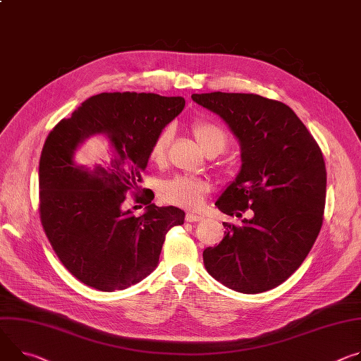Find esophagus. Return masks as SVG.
I'll return each mask as SVG.
<instances>
[{"mask_svg":"<svg viewBox=\"0 0 361 361\" xmlns=\"http://www.w3.org/2000/svg\"><path fill=\"white\" fill-rule=\"evenodd\" d=\"M185 220H187V221H190V223H194V221H200V220H203V216L194 214V213H187V214H185Z\"/></svg>","mask_w":361,"mask_h":361,"instance_id":"obj_1","label":"esophagus"}]
</instances>
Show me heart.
I'll use <instances>...</instances> for the list:
<instances>
[{
    "instance_id": "heart-1",
    "label": "heart",
    "mask_w": 361,
    "mask_h": 361,
    "mask_svg": "<svg viewBox=\"0 0 361 361\" xmlns=\"http://www.w3.org/2000/svg\"><path fill=\"white\" fill-rule=\"evenodd\" d=\"M192 134L206 154L212 151L221 152L227 144V137L224 134V130L220 126L210 122H194ZM171 135L173 130L169 126L164 128L154 138L149 147V158L154 162H162L166 159ZM207 190L209 184L204 180L188 176H177L171 180L164 181L159 185V197L166 203L174 206H180L184 209H197L202 204Z\"/></svg>"
}]
</instances>
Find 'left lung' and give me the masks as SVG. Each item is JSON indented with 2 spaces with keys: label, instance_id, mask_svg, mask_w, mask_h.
Instances as JSON below:
<instances>
[{
  "label": "left lung",
  "instance_id": "8db88e82",
  "mask_svg": "<svg viewBox=\"0 0 361 361\" xmlns=\"http://www.w3.org/2000/svg\"><path fill=\"white\" fill-rule=\"evenodd\" d=\"M219 115L240 145L242 166L216 202L228 216L224 238L206 247L207 272L242 293L269 290L286 281L310 253L322 226L326 171L322 152L295 112L253 93H192Z\"/></svg>",
  "mask_w": 361,
  "mask_h": 361
}]
</instances>
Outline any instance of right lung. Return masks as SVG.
Masks as SVG:
<instances>
[{"label":"right lung","mask_w":361,"mask_h":361,"mask_svg":"<svg viewBox=\"0 0 361 361\" xmlns=\"http://www.w3.org/2000/svg\"><path fill=\"white\" fill-rule=\"evenodd\" d=\"M184 105L181 96L101 93L49 134L39 166L42 224L64 268L85 285L114 292L138 283L157 268L167 232L184 223L181 209L157 207L151 197L140 217L123 209L154 138ZM92 136L106 140L109 159L86 166L75 151Z\"/></svg>","instance_id":"add662e5"}]
</instances>
